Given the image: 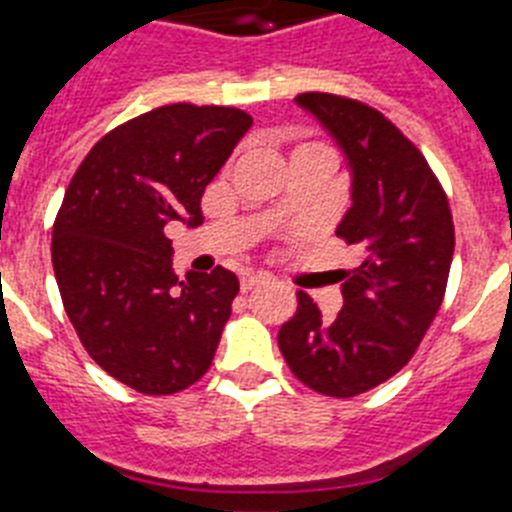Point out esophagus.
<instances>
[{
    "mask_svg": "<svg viewBox=\"0 0 512 512\" xmlns=\"http://www.w3.org/2000/svg\"><path fill=\"white\" fill-rule=\"evenodd\" d=\"M259 284H266L264 274H243V277H241V292H251V289L259 287Z\"/></svg>",
    "mask_w": 512,
    "mask_h": 512,
    "instance_id": "1",
    "label": "esophagus"
}]
</instances>
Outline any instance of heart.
Listing matches in <instances>:
<instances>
[{
  "label": "heart",
  "instance_id": "1",
  "mask_svg": "<svg viewBox=\"0 0 512 512\" xmlns=\"http://www.w3.org/2000/svg\"><path fill=\"white\" fill-rule=\"evenodd\" d=\"M300 148H323V146H300Z\"/></svg>",
  "mask_w": 512,
  "mask_h": 512
}]
</instances>
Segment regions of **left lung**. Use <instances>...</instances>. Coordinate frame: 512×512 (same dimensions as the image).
<instances>
[{
  "instance_id": "left-lung-1",
  "label": "left lung",
  "mask_w": 512,
  "mask_h": 512,
  "mask_svg": "<svg viewBox=\"0 0 512 512\" xmlns=\"http://www.w3.org/2000/svg\"><path fill=\"white\" fill-rule=\"evenodd\" d=\"M295 102L346 156L351 207L336 235L359 248L361 261L343 271L336 318L297 292V312L277 341L310 390L356 397L395 377L431 328L454 259V220L425 156L382 112L325 92Z\"/></svg>"
}]
</instances>
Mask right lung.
<instances>
[{"mask_svg":"<svg viewBox=\"0 0 512 512\" xmlns=\"http://www.w3.org/2000/svg\"><path fill=\"white\" fill-rule=\"evenodd\" d=\"M251 115L215 104H166L94 143L53 223V271L76 336L117 382L143 395L187 390L210 369L238 295L217 266L171 269V220L202 223V194Z\"/></svg>","mask_w":512,"mask_h":512,"instance_id":"add662e5","label":"right lung"}]
</instances>
